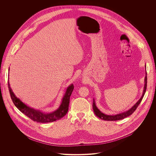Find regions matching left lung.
Here are the masks:
<instances>
[{"mask_svg": "<svg viewBox=\"0 0 156 156\" xmlns=\"http://www.w3.org/2000/svg\"><path fill=\"white\" fill-rule=\"evenodd\" d=\"M146 67V66H145ZM147 72H146V76H145V85H144V89L143 91V94L142 95V97H140V98L138 100V101L133 106L130 108L129 111H127L121 113H118L116 115H106L103 113H102L100 111L97 107L95 105V102L94 99H93V104H92V108H93V111L94 113L95 114V115L97 116H98V118H100L101 119H103L105 121H117V120H120V119H122L130 115H131L135 111V110L137 109V108L138 107L139 105L140 104V103L141 102L145 93L146 92V89H147Z\"/></svg>", "mask_w": 156, "mask_h": 156, "instance_id": "8db88e82", "label": "left lung"}]
</instances>
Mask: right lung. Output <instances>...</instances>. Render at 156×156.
Instances as JSON below:
<instances>
[{
    "label": "right lung",
    "mask_w": 156,
    "mask_h": 156,
    "mask_svg": "<svg viewBox=\"0 0 156 156\" xmlns=\"http://www.w3.org/2000/svg\"><path fill=\"white\" fill-rule=\"evenodd\" d=\"M8 83L11 98L14 105L17 108V109L20 111L22 112L26 116H27V117H29L30 119L34 121L41 123L53 122L56 120L60 119L61 118L64 117L68 112L69 103V98L74 89L73 84H71L67 88L66 94L62 98V103L59 108L53 112L45 113L38 110H35L24 104L19 98H18L15 95V94L12 92L10 87L9 81L8 82Z\"/></svg>",
    "instance_id": "1"
}]
</instances>
